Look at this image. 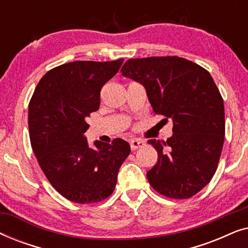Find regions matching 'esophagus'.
Instances as JSON below:
<instances>
[{
    "label": "esophagus",
    "mask_w": 248,
    "mask_h": 248,
    "mask_svg": "<svg viewBox=\"0 0 248 248\" xmlns=\"http://www.w3.org/2000/svg\"><path fill=\"white\" fill-rule=\"evenodd\" d=\"M130 145L132 150H137L139 148L144 147L145 142L143 140H141V139H133V140L130 141Z\"/></svg>",
    "instance_id": "obj_1"
}]
</instances>
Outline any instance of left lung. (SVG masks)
I'll use <instances>...</instances> for the list:
<instances>
[{
    "mask_svg": "<svg viewBox=\"0 0 248 248\" xmlns=\"http://www.w3.org/2000/svg\"><path fill=\"white\" fill-rule=\"evenodd\" d=\"M121 71L145 88L155 114L172 120L167 141H148L158 152L149 183L167 198L195 195L215 175L225 140V107L211 74L178 56L131 59Z\"/></svg>",
    "mask_w": 248,
    "mask_h": 248,
    "instance_id": "1",
    "label": "left lung"
}]
</instances>
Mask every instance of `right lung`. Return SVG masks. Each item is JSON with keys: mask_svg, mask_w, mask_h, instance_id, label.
<instances>
[{"mask_svg": "<svg viewBox=\"0 0 248 248\" xmlns=\"http://www.w3.org/2000/svg\"><path fill=\"white\" fill-rule=\"evenodd\" d=\"M123 61H74L54 67L40 79L30 99L29 135L37 161L53 187L72 202L107 199L131 152L122 139L111 144L94 141L96 148L91 149L84 137L87 117L99 109L101 88Z\"/></svg>", "mask_w": 248, "mask_h": 248, "instance_id": "1", "label": "right lung"}]
</instances>
